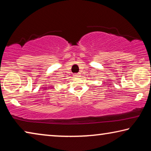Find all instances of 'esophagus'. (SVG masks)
<instances>
[{"instance_id": "34e87169", "label": "esophagus", "mask_w": 151, "mask_h": 151, "mask_svg": "<svg viewBox=\"0 0 151 151\" xmlns=\"http://www.w3.org/2000/svg\"><path fill=\"white\" fill-rule=\"evenodd\" d=\"M75 76V77H78V76H81V73H76V74H75V75H74Z\"/></svg>"}]
</instances>
